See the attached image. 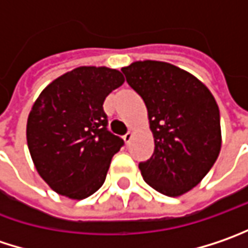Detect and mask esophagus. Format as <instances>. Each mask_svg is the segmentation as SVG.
<instances>
[{"label": "esophagus", "mask_w": 248, "mask_h": 248, "mask_svg": "<svg viewBox=\"0 0 248 248\" xmlns=\"http://www.w3.org/2000/svg\"><path fill=\"white\" fill-rule=\"evenodd\" d=\"M132 138H133V132H130V130H129V132H127V133L124 136V141L126 143V144H129V143H130V140H132Z\"/></svg>", "instance_id": "obj_1"}]
</instances>
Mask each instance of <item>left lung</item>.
<instances>
[{"label": "left lung", "mask_w": 248, "mask_h": 248, "mask_svg": "<svg viewBox=\"0 0 248 248\" xmlns=\"http://www.w3.org/2000/svg\"><path fill=\"white\" fill-rule=\"evenodd\" d=\"M122 71L144 101L154 139L153 155L139 164L143 180L163 195L181 197L203 180L220 153L216 99L195 76L166 62H135Z\"/></svg>", "instance_id": "left-lung-1"}]
</instances>
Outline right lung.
Instances as JSON below:
<instances>
[{"mask_svg": "<svg viewBox=\"0 0 248 248\" xmlns=\"http://www.w3.org/2000/svg\"><path fill=\"white\" fill-rule=\"evenodd\" d=\"M124 82L119 70L77 67L51 81L32 105L29 153L37 174L59 195L80 201L105 182L124 140L108 132L102 105Z\"/></svg>", "mask_w": 248, "mask_h": 248, "instance_id": "right-lung-1", "label": "right lung"}]
</instances>
